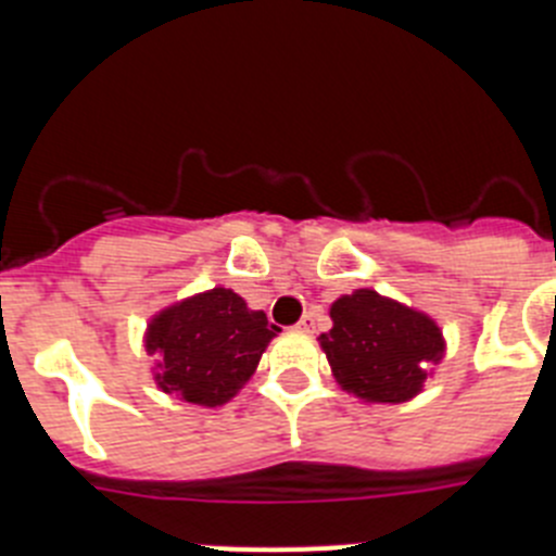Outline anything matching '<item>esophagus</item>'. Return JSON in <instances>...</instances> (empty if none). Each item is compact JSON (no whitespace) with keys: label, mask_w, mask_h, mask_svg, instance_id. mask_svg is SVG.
Listing matches in <instances>:
<instances>
[{"label":"esophagus","mask_w":556,"mask_h":556,"mask_svg":"<svg viewBox=\"0 0 556 556\" xmlns=\"http://www.w3.org/2000/svg\"><path fill=\"white\" fill-rule=\"evenodd\" d=\"M314 328H317V312H306L301 317V323H298V331L314 333Z\"/></svg>","instance_id":"esophagus-1"}]
</instances>
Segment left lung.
Returning a JSON list of instances; mask_svg holds the SVG:
<instances>
[{
  "label": "left lung",
  "instance_id": "obj_1",
  "mask_svg": "<svg viewBox=\"0 0 556 556\" xmlns=\"http://www.w3.org/2000/svg\"><path fill=\"white\" fill-rule=\"evenodd\" d=\"M333 328L320 345L333 376L370 404H404L420 392L431 362L443 356V333L426 314L356 289L331 306Z\"/></svg>",
  "mask_w": 556,
  "mask_h": 556
}]
</instances>
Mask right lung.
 <instances>
[{
	"label": "right lung",
	"instance_id": "obj_1",
	"mask_svg": "<svg viewBox=\"0 0 556 556\" xmlns=\"http://www.w3.org/2000/svg\"><path fill=\"white\" fill-rule=\"evenodd\" d=\"M264 312H250L230 289L189 298L155 314L147 328V351L159 353L155 381L189 404L219 406L253 376L264 348L275 337Z\"/></svg>",
	"mask_w": 556,
	"mask_h": 556
}]
</instances>
